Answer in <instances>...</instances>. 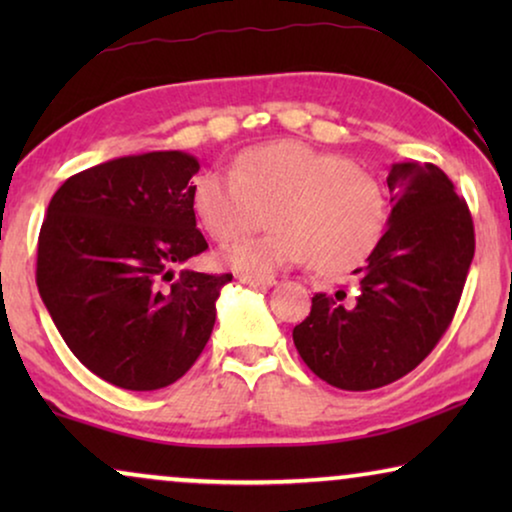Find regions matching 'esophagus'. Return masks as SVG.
<instances>
[{
  "mask_svg": "<svg viewBox=\"0 0 512 512\" xmlns=\"http://www.w3.org/2000/svg\"><path fill=\"white\" fill-rule=\"evenodd\" d=\"M240 282L249 286H258V289H270V286L277 284V279L272 275H258V272H242Z\"/></svg>",
  "mask_w": 512,
  "mask_h": 512,
  "instance_id": "obj_1",
  "label": "esophagus"
}]
</instances>
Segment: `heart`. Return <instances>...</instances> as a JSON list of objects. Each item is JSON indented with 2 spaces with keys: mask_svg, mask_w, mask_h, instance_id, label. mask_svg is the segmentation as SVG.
Masks as SVG:
<instances>
[{
  "mask_svg": "<svg viewBox=\"0 0 512 512\" xmlns=\"http://www.w3.org/2000/svg\"><path fill=\"white\" fill-rule=\"evenodd\" d=\"M191 205L216 242L249 233L272 209L275 230L221 251L223 263L256 272L312 263L321 275H340L373 254L389 221L375 174L296 139L251 146L230 172H202Z\"/></svg>",
  "mask_w": 512,
  "mask_h": 512,
  "instance_id": "b5f03b06",
  "label": "heart"
}]
</instances>
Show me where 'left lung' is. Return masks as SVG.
<instances>
[{
    "label": "left lung",
    "instance_id": "8db88e82",
    "mask_svg": "<svg viewBox=\"0 0 512 512\" xmlns=\"http://www.w3.org/2000/svg\"><path fill=\"white\" fill-rule=\"evenodd\" d=\"M387 233L359 284L317 293L293 345L331 387L368 391L401 380L443 338L475 254L473 219L440 167H389Z\"/></svg>",
    "mask_w": 512,
    "mask_h": 512
}]
</instances>
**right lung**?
<instances>
[{"instance_id":"right-lung-1","label":"right lung","mask_w":512,"mask_h":512,"mask_svg":"<svg viewBox=\"0 0 512 512\" xmlns=\"http://www.w3.org/2000/svg\"><path fill=\"white\" fill-rule=\"evenodd\" d=\"M184 151L123 156L69 177L41 223L37 286L72 354L109 384L153 391L205 349L233 275L174 268L202 254Z\"/></svg>"}]
</instances>
